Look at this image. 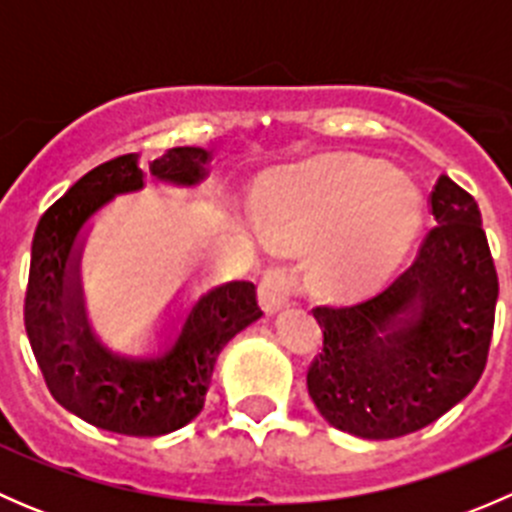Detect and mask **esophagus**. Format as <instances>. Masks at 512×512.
I'll list each match as a JSON object with an SVG mask.
<instances>
[{
	"label": "esophagus",
	"instance_id": "obj_1",
	"mask_svg": "<svg viewBox=\"0 0 512 512\" xmlns=\"http://www.w3.org/2000/svg\"><path fill=\"white\" fill-rule=\"evenodd\" d=\"M297 292V275L287 267H272L260 280V304L267 314L280 312L287 307L292 294Z\"/></svg>",
	"mask_w": 512,
	"mask_h": 512
}]
</instances>
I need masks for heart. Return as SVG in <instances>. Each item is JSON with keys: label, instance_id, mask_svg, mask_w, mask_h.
<instances>
[{"label": "heart", "instance_id": "obj_1", "mask_svg": "<svg viewBox=\"0 0 512 512\" xmlns=\"http://www.w3.org/2000/svg\"><path fill=\"white\" fill-rule=\"evenodd\" d=\"M260 223L282 245H312L319 287L356 294L384 282L404 260L421 225V198L384 165L332 158L277 185Z\"/></svg>", "mask_w": 512, "mask_h": 512}]
</instances>
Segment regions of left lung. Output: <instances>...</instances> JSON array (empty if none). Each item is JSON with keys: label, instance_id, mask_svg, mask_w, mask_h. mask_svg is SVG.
I'll return each instance as SVG.
<instances>
[{"label": "left lung", "instance_id": "obj_1", "mask_svg": "<svg viewBox=\"0 0 512 512\" xmlns=\"http://www.w3.org/2000/svg\"><path fill=\"white\" fill-rule=\"evenodd\" d=\"M414 265L354 307H314L324 349L307 371L317 411L371 441L414 433L466 399L485 369L498 275L473 195L448 175Z\"/></svg>", "mask_w": 512, "mask_h": 512}]
</instances>
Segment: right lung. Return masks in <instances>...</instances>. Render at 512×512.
<instances>
[{
	"instance_id": "add662e5",
	"label": "right lung",
	"mask_w": 512,
	"mask_h": 512,
	"mask_svg": "<svg viewBox=\"0 0 512 512\" xmlns=\"http://www.w3.org/2000/svg\"><path fill=\"white\" fill-rule=\"evenodd\" d=\"M205 148H173L151 175L195 185L208 175ZM146 183L138 153L89 170L36 225L24 297V327L51 396L91 426L123 436H163L203 411L220 349L262 317L252 282H227L198 299L168 352L153 359L113 354L91 332L81 292V227L113 195Z\"/></svg>"
}]
</instances>
